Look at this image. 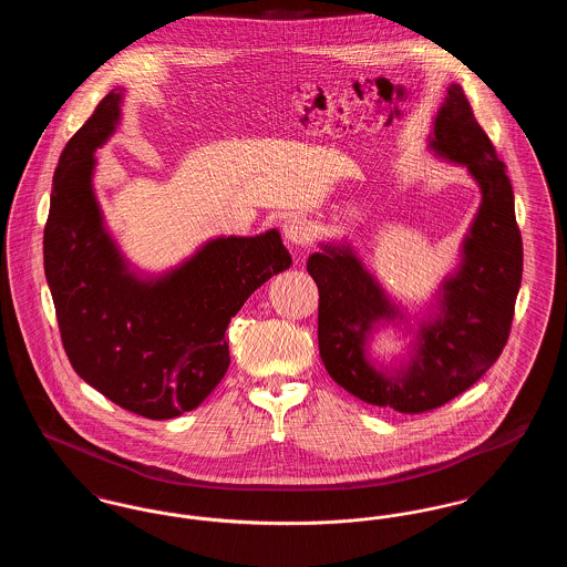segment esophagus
<instances>
[{
	"mask_svg": "<svg viewBox=\"0 0 567 567\" xmlns=\"http://www.w3.org/2000/svg\"><path fill=\"white\" fill-rule=\"evenodd\" d=\"M282 234H285V240L289 244H293L296 248H303L308 246L312 240V227L310 223L303 218V216L293 215L289 216L282 225Z\"/></svg>",
	"mask_w": 567,
	"mask_h": 567,
	"instance_id": "esophagus-1",
	"label": "esophagus"
}]
</instances>
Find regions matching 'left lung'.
Masks as SVG:
<instances>
[{
    "mask_svg": "<svg viewBox=\"0 0 567 567\" xmlns=\"http://www.w3.org/2000/svg\"><path fill=\"white\" fill-rule=\"evenodd\" d=\"M427 148L467 169L481 206L458 246V264L423 315L389 296L349 240L319 243L308 274L319 287V352L329 377L365 404L427 412L470 389L504 351L523 276V243L506 165L476 123L458 84L433 118ZM393 326L413 340L404 360L384 364L373 336Z\"/></svg>",
    "mask_w": 567,
    "mask_h": 567,
    "instance_id": "obj_1",
    "label": "left lung"
}]
</instances>
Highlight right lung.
Returning <instances> with one entry per match:
<instances>
[{
	"instance_id": "obj_1",
	"label": "right lung",
	"mask_w": 567,
	"mask_h": 567,
	"mask_svg": "<svg viewBox=\"0 0 567 567\" xmlns=\"http://www.w3.org/2000/svg\"><path fill=\"white\" fill-rule=\"evenodd\" d=\"M112 89L54 169L44 274L76 374L130 412L165 421L202 404L229 368L227 324L274 274L291 268L278 229L216 236L159 274L134 268L93 189L95 151L121 123Z\"/></svg>"
}]
</instances>
